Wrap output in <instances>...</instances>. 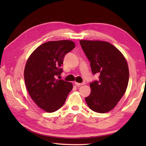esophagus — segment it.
<instances>
[{
  "label": "esophagus",
  "mask_w": 146,
  "mask_h": 146,
  "mask_svg": "<svg viewBox=\"0 0 146 146\" xmlns=\"http://www.w3.org/2000/svg\"><path fill=\"white\" fill-rule=\"evenodd\" d=\"M75 85H76V86H78V87H79V86H80L84 85L85 84H86V82H82V83H78V82H75Z\"/></svg>",
  "instance_id": "obj_1"
}]
</instances>
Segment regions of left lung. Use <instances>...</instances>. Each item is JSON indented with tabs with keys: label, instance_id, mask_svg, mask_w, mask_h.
Listing matches in <instances>:
<instances>
[{
	"label": "left lung",
	"instance_id": "1",
	"mask_svg": "<svg viewBox=\"0 0 146 146\" xmlns=\"http://www.w3.org/2000/svg\"><path fill=\"white\" fill-rule=\"evenodd\" d=\"M80 44L90 61L92 73L100 74L99 80L90 83L91 91L86 102L93 111H110L126 91L129 76L126 59L108 42L80 40Z\"/></svg>",
	"mask_w": 146,
	"mask_h": 146
}]
</instances>
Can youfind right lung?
<instances>
[{"instance_id": "1", "label": "right lung", "mask_w": 146, "mask_h": 146, "mask_svg": "<svg viewBox=\"0 0 146 146\" xmlns=\"http://www.w3.org/2000/svg\"><path fill=\"white\" fill-rule=\"evenodd\" d=\"M75 47L71 40L49 41L29 56L24 76L28 93L39 108L48 113L60 109L73 89L72 83L58 80L64 57Z\"/></svg>"}]
</instances>
